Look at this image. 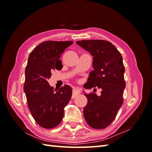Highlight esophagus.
I'll return each instance as SVG.
<instances>
[{"label":"esophagus","instance_id":"1","mask_svg":"<svg viewBox=\"0 0 152 152\" xmlns=\"http://www.w3.org/2000/svg\"><path fill=\"white\" fill-rule=\"evenodd\" d=\"M80 92H81V89H80V88H75L73 89V91H72V99H74L75 96L79 94V93H80Z\"/></svg>","mask_w":152,"mask_h":152}]
</instances>
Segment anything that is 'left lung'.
Returning a JSON list of instances; mask_svg holds the SVG:
<instances>
[{
    "label": "left lung",
    "instance_id": "8db88e82",
    "mask_svg": "<svg viewBox=\"0 0 152 152\" xmlns=\"http://www.w3.org/2000/svg\"><path fill=\"white\" fill-rule=\"evenodd\" d=\"M76 43L93 57L94 70L90 72L83 86L86 89L98 87L102 89L100 96L93 93H85L88 103L83 108V115L90 127L102 129L114 120L124 102L125 68L121 54L106 40H80Z\"/></svg>",
    "mask_w": 152,
    "mask_h": 152
}]
</instances>
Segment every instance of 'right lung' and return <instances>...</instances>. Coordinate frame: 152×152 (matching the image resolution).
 <instances>
[{
    "label": "right lung",
    "instance_id": "1",
    "mask_svg": "<svg viewBox=\"0 0 152 152\" xmlns=\"http://www.w3.org/2000/svg\"><path fill=\"white\" fill-rule=\"evenodd\" d=\"M72 44V41L43 42L28 56L24 92L31 115L43 128L52 129L60 124L64 108L71 99L70 86L64 85L54 90L48 80L51 78V71L59 70L62 66L61 55Z\"/></svg>",
    "mask_w": 152,
    "mask_h": 152
}]
</instances>
